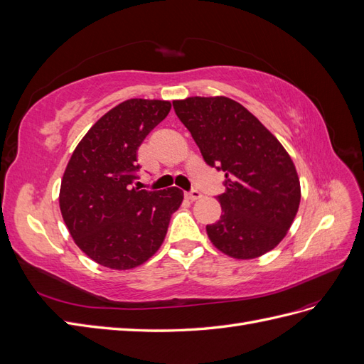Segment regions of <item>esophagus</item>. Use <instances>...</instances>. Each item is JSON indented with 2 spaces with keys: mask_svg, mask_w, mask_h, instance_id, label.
<instances>
[{
  "mask_svg": "<svg viewBox=\"0 0 364 364\" xmlns=\"http://www.w3.org/2000/svg\"><path fill=\"white\" fill-rule=\"evenodd\" d=\"M185 197H186V199H188V200L194 202V200H199V199H202V193H200V191H197V190H193V191L185 193Z\"/></svg>",
  "mask_w": 364,
  "mask_h": 364,
  "instance_id": "34e87169",
  "label": "esophagus"
}]
</instances>
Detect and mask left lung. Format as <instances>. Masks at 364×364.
Segmentation results:
<instances>
[{"label":"left lung","mask_w":364,"mask_h":364,"mask_svg":"<svg viewBox=\"0 0 364 364\" xmlns=\"http://www.w3.org/2000/svg\"><path fill=\"white\" fill-rule=\"evenodd\" d=\"M173 107L205 162L225 171L218 222L206 226L211 243L235 259L258 258L287 235L301 203L290 155L245 106L228 97H188Z\"/></svg>","instance_id":"obj_1"}]
</instances>
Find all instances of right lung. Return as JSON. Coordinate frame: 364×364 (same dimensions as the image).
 Wrapping results in <instances>:
<instances>
[{
  "label": "right lung",
  "mask_w": 364,
  "mask_h": 364,
  "mask_svg": "<svg viewBox=\"0 0 364 364\" xmlns=\"http://www.w3.org/2000/svg\"><path fill=\"white\" fill-rule=\"evenodd\" d=\"M165 100L130 98L87 130L65 168L59 205L75 245L100 266L129 270L156 253L183 193L132 186L136 151L168 115Z\"/></svg>",
  "instance_id": "obj_1"
}]
</instances>
